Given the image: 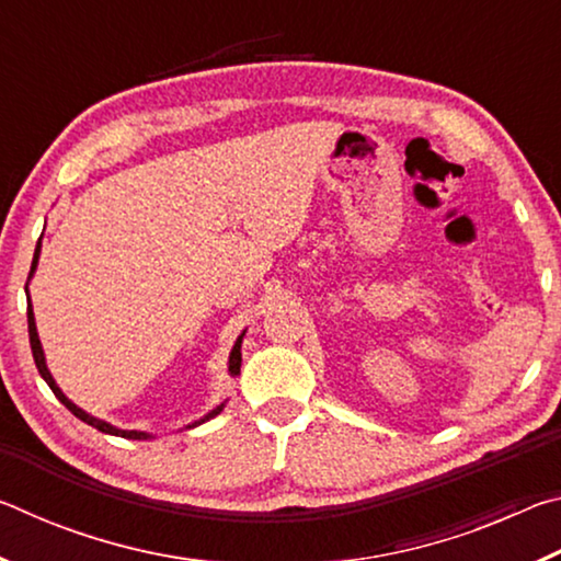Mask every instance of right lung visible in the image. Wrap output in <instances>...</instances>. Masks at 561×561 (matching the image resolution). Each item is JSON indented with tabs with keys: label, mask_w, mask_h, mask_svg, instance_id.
Returning <instances> with one entry per match:
<instances>
[{
	"label": "right lung",
	"mask_w": 561,
	"mask_h": 561,
	"mask_svg": "<svg viewBox=\"0 0 561 561\" xmlns=\"http://www.w3.org/2000/svg\"><path fill=\"white\" fill-rule=\"evenodd\" d=\"M39 250H42V242L36 244V252H34V262H32V270H30V277L34 274V270H36V260H39ZM26 321H30V344H32V354H34V364H36V368H39V374H42V378L46 383H49V388L54 391V396L59 398V401L69 408V411L76 415V417H81L83 423H89V425H93V428L96 431H101V433H108V435H121V438H130V440H140V438H150L148 433H138V431H118V428H113V425H108V423H103V421H99V417H93V415H89V413H83L81 408H76L69 398H66L61 391H59V386L54 383V378H51V374H49V368H46V364H44V351H42V344H39V336H36V324H34V311H32V301H30V307H26ZM240 346H242V336L237 339V344H234V348H232V354H230V374L232 376H237L240 374V366H242V354H240ZM222 411V405H217L215 411L207 415V417H213V415H217ZM197 425V423H195Z\"/></svg>",
	"instance_id": "add662e5"
}]
</instances>
